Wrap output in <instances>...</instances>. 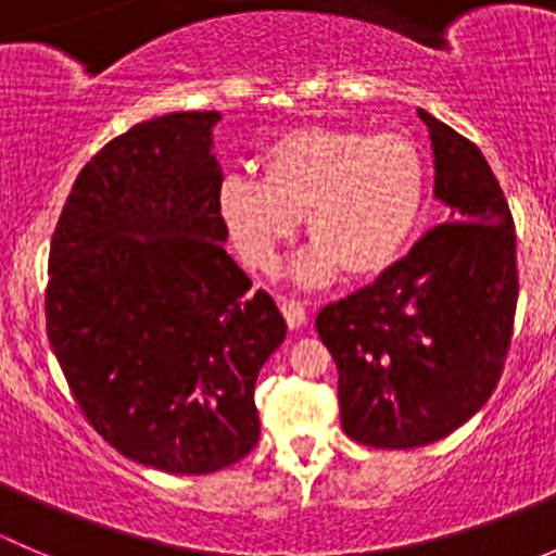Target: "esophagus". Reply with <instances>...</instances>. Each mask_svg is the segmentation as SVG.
Returning a JSON list of instances; mask_svg holds the SVG:
<instances>
[{
    "instance_id": "34e87169",
    "label": "esophagus",
    "mask_w": 556,
    "mask_h": 556,
    "mask_svg": "<svg viewBox=\"0 0 556 556\" xmlns=\"http://www.w3.org/2000/svg\"><path fill=\"white\" fill-rule=\"evenodd\" d=\"M279 309H282L290 328H301V325H306V319H309L306 306L295 299H279Z\"/></svg>"
}]
</instances>
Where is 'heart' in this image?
<instances>
[{
    "mask_svg": "<svg viewBox=\"0 0 556 556\" xmlns=\"http://www.w3.org/2000/svg\"><path fill=\"white\" fill-rule=\"evenodd\" d=\"M425 193V159L403 134L304 128L268 148L263 179L228 174L217 206L255 268H274L306 215L314 242L293 263V277L325 285L341 266L350 274L392 266L417 228Z\"/></svg>",
    "mask_w": 556,
    "mask_h": 556,
    "instance_id": "1",
    "label": "heart"
}]
</instances>
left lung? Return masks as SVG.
<instances>
[{
  "label": "left lung",
  "mask_w": 556,
  "mask_h": 556,
  "mask_svg": "<svg viewBox=\"0 0 556 556\" xmlns=\"http://www.w3.org/2000/svg\"><path fill=\"white\" fill-rule=\"evenodd\" d=\"M419 117L446 223L314 323L339 368L341 428L377 450L428 446L468 422L501 382L517 314L506 195L470 139Z\"/></svg>",
  "instance_id": "8db88e82"
}]
</instances>
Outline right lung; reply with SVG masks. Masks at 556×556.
I'll return each instance as SVG.
<instances>
[{
  "mask_svg": "<svg viewBox=\"0 0 556 556\" xmlns=\"http://www.w3.org/2000/svg\"><path fill=\"white\" fill-rule=\"evenodd\" d=\"M217 121L169 112L106 142L61 210L45 290L50 346L93 430L182 476L255 450L257 371L288 333L223 247Z\"/></svg>",
  "mask_w": 556,
  "mask_h": 556,
  "instance_id": "1",
  "label": "right lung"
}]
</instances>
